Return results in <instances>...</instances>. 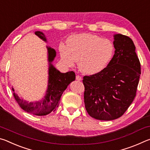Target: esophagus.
Segmentation results:
<instances>
[{
	"instance_id": "1",
	"label": "esophagus",
	"mask_w": 150,
	"mask_h": 150,
	"mask_svg": "<svg viewBox=\"0 0 150 150\" xmlns=\"http://www.w3.org/2000/svg\"><path fill=\"white\" fill-rule=\"evenodd\" d=\"M76 79H77V81H81L82 80V77H81L80 75H76Z\"/></svg>"
}]
</instances>
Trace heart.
I'll use <instances>...</instances> for the list:
<instances>
[{
    "label": "heart",
    "mask_w": 150,
    "mask_h": 150,
    "mask_svg": "<svg viewBox=\"0 0 150 150\" xmlns=\"http://www.w3.org/2000/svg\"><path fill=\"white\" fill-rule=\"evenodd\" d=\"M61 57L68 65L78 66L83 73L96 74L107 67L115 53L110 40L90 34L72 35L67 40V45H59Z\"/></svg>",
    "instance_id": "heart-1"
}]
</instances>
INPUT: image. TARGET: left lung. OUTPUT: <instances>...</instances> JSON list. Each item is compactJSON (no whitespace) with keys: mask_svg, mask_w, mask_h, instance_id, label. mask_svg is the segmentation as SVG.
<instances>
[{"mask_svg":"<svg viewBox=\"0 0 150 150\" xmlns=\"http://www.w3.org/2000/svg\"><path fill=\"white\" fill-rule=\"evenodd\" d=\"M115 55L107 67L96 74L85 75V108L91 117L100 120L120 118L136 95L141 74L140 62L130 38L115 35Z\"/></svg>","mask_w":150,"mask_h":150,"instance_id":"obj_1","label":"left lung"}]
</instances>
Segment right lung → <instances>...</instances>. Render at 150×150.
Segmentation results:
<instances>
[{"instance_id": "add662e5", "label": "right lung", "mask_w": 150, "mask_h": 150, "mask_svg": "<svg viewBox=\"0 0 150 150\" xmlns=\"http://www.w3.org/2000/svg\"><path fill=\"white\" fill-rule=\"evenodd\" d=\"M35 34L46 42L44 34L41 32H35ZM48 60L50 62L49 67V83L45 98L40 102L28 103L18 97L14 93L15 100L21 108L27 112L38 116H45L52 111H55L59 105L62 95L70 83L75 79V73L69 71L65 73H61L52 65L51 63L54 59L56 55L55 50L47 47ZM12 91L14 89L12 88Z\"/></svg>"}]
</instances>
